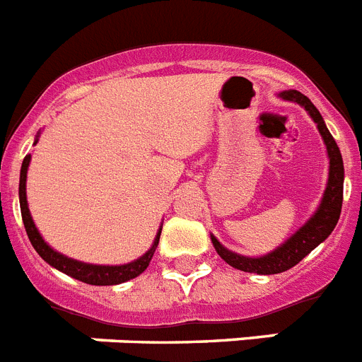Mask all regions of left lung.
I'll use <instances>...</instances> for the list:
<instances>
[{
    "label": "left lung",
    "mask_w": 362,
    "mask_h": 362,
    "mask_svg": "<svg viewBox=\"0 0 362 362\" xmlns=\"http://www.w3.org/2000/svg\"><path fill=\"white\" fill-rule=\"evenodd\" d=\"M284 100L290 102H297L310 112L313 122L319 127V133L322 134V140L326 144L329 156V177L328 185H326L325 197L320 202L319 209L315 215L308 220L303 228L298 229L297 233L286 240L281 247H276L269 255L259 257V259H250V257H242L233 253V251L226 250L218 240L211 235L213 246H215L216 253H218L229 266L240 269V272H250L257 273V275H275V273H282L286 269L293 268L295 264H298L304 257L312 250H315L320 242L326 240L328 235L332 233L333 228L337 226L339 216H341V207H342V182H344V165H342V156L339 151L337 144L326 129L325 120L320 112L317 111V107L310 102L308 96H304L298 90H284L281 93Z\"/></svg>",
    "instance_id": "1"
}]
</instances>
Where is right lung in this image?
Here are the masks:
<instances>
[{
	"instance_id": "obj_1",
	"label": "right lung",
	"mask_w": 362,
	"mask_h": 362,
	"mask_svg": "<svg viewBox=\"0 0 362 362\" xmlns=\"http://www.w3.org/2000/svg\"><path fill=\"white\" fill-rule=\"evenodd\" d=\"M29 162H30V155H27L23 158V163H21V173H20V207H21V218H23L25 229H27L30 244H33L34 250L37 251V255L42 257L45 262H49L52 268L67 273V275H71L72 279H78V281L86 282V284H93V286L122 284V282L131 281V279H134V276H138L140 273L146 272L151 259H153V255H155L156 246H158L160 231L155 238V244H153V247L147 251L146 255L140 257V259L134 260V262L131 264H124V266H94V264L78 262V260H72L69 259V257L59 255L58 251H54L52 247L47 246L45 240L42 238V235L37 233L36 226H34L33 222V216H30L29 213V206H27L25 182H27V169H29Z\"/></svg>"
}]
</instances>
